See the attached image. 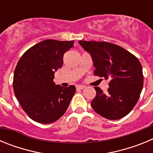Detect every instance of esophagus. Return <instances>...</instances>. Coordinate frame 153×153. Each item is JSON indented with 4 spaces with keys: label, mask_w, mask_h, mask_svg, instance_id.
Masks as SVG:
<instances>
[{
    "label": "esophagus",
    "mask_w": 153,
    "mask_h": 153,
    "mask_svg": "<svg viewBox=\"0 0 153 153\" xmlns=\"http://www.w3.org/2000/svg\"><path fill=\"white\" fill-rule=\"evenodd\" d=\"M76 89H77V90H83V89H84L86 86H83V85H77V86H76Z\"/></svg>",
    "instance_id": "esophagus-1"
}]
</instances>
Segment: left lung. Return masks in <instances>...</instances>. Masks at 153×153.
I'll list each match as a JSON object with an SVG mask.
<instances>
[{"label": "left lung", "instance_id": "left-lung-1", "mask_svg": "<svg viewBox=\"0 0 153 153\" xmlns=\"http://www.w3.org/2000/svg\"><path fill=\"white\" fill-rule=\"evenodd\" d=\"M91 55L94 75L109 80L107 93L98 86L91 101L94 111L110 120L126 117L136 106L143 86L142 65L138 58L123 47L109 42L79 40Z\"/></svg>", "mask_w": 153, "mask_h": 153}]
</instances>
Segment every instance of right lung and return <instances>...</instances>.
<instances>
[{"mask_svg": "<svg viewBox=\"0 0 153 153\" xmlns=\"http://www.w3.org/2000/svg\"><path fill=\"white\" fill-rule=\"evenodd\" d=\"M74 40H46L24 53L13 74L14 94L28 117L37 123H51L67 111L76 87H62L53 82L61 68L63 54L74 47Z\"/></svg>", "mask_w": 153, "mask_h": 153, "instance_id": "add662e5", "label": "right lung"}]
</instances>
